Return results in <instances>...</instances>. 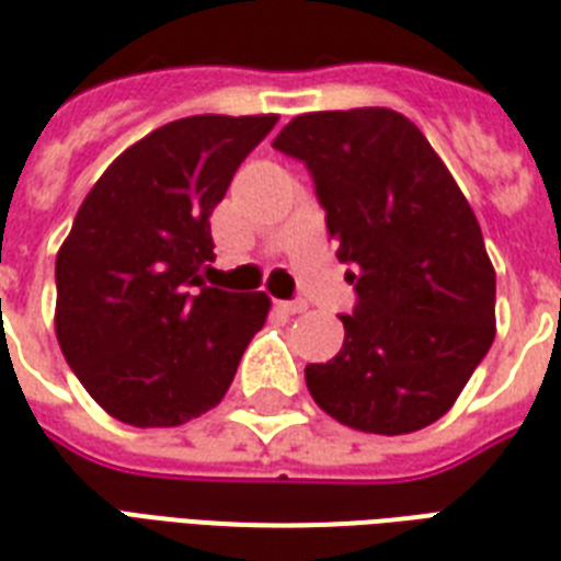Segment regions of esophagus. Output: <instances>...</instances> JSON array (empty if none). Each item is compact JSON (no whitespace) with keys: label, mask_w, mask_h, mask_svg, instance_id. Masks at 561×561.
<instances>
[{"label":"esophagus","mask_w":561,"mask_h":561,"mask_svg":"<svg viewBox=\"0 0 561 561\" xmlns=\"http://www.w3.org/2000/svg\"><path fill=\"white\" fill-rule=\"evenodd\" d=\"M273 308L282 311V314H299V311H306V302L302 299H276Z\"/></svg>","instance_id":"34e87169"}]
</instances>
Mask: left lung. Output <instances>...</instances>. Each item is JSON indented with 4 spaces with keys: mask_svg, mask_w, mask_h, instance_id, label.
<instances>
[{
    "mask_svg": "<svg viewBox=\"0 0 561 561\" xmlns=\"http://www.w3.org/2000/svg\"><path fill=\"white\" fill-rule=\"evenodd\" d=\"M273 148L311 171L358 294L341 352L306 367L311 399L364 434L431 425L495 341V267L469 201L396 110L306 113Z\"/></svg>",
    "mask_w": 561,
    "mask_h": 561,
    "instance_id": "1",
    "label": "left lung"
}]
</instances>
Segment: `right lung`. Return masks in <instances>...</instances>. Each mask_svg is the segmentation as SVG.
Masks as SVG:
<instances>
[{
  "instance_id": "right-lung-1",
  "label": "right lung",
  "mask_w": 561,
  "mask_h": 561,
  "mask_svg": "<svg viewBox=\"0 0 561 561\" xmlns=\"http://www.w3.org/2000/svg\"><path fill=\"white\" fill-rule=\"evenodd\" d=\"M279 116H188L113 160L55 262L66 364L118 422L174 427L224 399L271 299L209 288V215Z\"/></svg>"
}]
</instances>
